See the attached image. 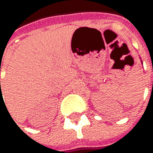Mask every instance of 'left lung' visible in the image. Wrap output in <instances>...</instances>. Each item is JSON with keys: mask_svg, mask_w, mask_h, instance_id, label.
Segmentation results:
<instances>
[{"mask_svg": "<svg viewBox=\"0 0 153 153\" xmlns=\"http://www.w3.org/2000/svg\"><path fill=\"white\" fill-rule=\"evenodd\" d=\"M140 59H141V58H140ZM141 63H142V64H143V61H142V60H141Z\"/></svg>", "mask_w": 153, "mask_h": 153, "instance_id": "1", "label": "left lung"}]
</instances>
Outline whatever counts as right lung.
Here are the masks:
<instances>
[{
  "label": "right lung",
  "mask_w": 153,
  "mask_h": 153,
  "mask_svg": "<svg viewBox=\"0 0 153 153\" xmlns=\"http://www.w3.org/2000/svg\"><path fill=\"white\" fill-rule=\"evenodd\" d=\"M0 83H1V82H0Z\"/></svg>",
  "instance_id": "right-lung-1"
}]
</instances>
